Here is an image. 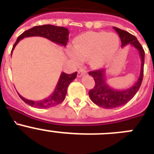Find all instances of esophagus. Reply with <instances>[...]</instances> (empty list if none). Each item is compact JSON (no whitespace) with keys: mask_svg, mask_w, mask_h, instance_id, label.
<instances>
[{"mask_svg":"<svg viewBox=\"0 0 154 154\" xmlns=\"http://www.w3.org/2000/svg\"><path fill=\"white\" fill-rule=\"evenodd\" d=\"M86 73H87V70H86V69H79V72H78V76H79V77H81V76L82 75L86 74Z\"/></svg>","mask_w":154,"mask_h":154,"instance_id":"obj_1","label":"esophagus"}]
</instances>
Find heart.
I'll return each instance as SVG.
<instances>
[{
    "label": "heart",
    "instance_id": "heart-1",
    "mask_svg": "<svg viewBox=\"0 0 154 154\" xmlns=\"http://www.w3.org/2000/svg\"><path fill=\"white\" fill-rule=\"evenodd\" d=\"M119 46V38L114 33L87 32L79 36L69 54L76 63L90 58L96 67H101L116 55Z\"/></svg>",
    "mask_w": 154,
    "mask_h": 154
}]
</instances>
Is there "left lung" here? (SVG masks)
Wrapping results in <instances>:
<instances>
[{
  "label": "left lung",
  "instance_id": "obj_1",
  "mask_svg": "<svg viewBox=\"0 0 154 154\" xmlns=\"http://www.w3.org/2000/svg\"><path fill=\"white\" fill-rule=\"evenodd\" d=\"M119 35L121 39L122 45L124 48L127 45H131L132 46L138 50L141 59L140 75L138 80L132 87L124 90H116L109 86L106 82L105 79L104 69L89 72V75H92L95 80V86L93 89H90L89 92V97L94 103L102 108L112 109L123 106L135 96L137 91L140 87L143 77V66L145 52L140 43L138 42L137 38L134 35L130 34L128 31H123L116 27H113Z\"/></svg>",
  "mask_w": 154,
  "mask_h": 154
}]
</instances>
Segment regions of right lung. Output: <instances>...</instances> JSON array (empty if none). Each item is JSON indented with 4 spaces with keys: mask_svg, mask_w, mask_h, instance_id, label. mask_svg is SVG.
Segmentation results:
<instances>
[{
    "mask_svg": "<svg viewBox=\"0 0 154 154\" xmlns=\"http://www.w3.org/2000/svg\"><path fill=\"white\" fill-rule=\"evenodd\" d=\"M69 30L67 28H64V27H58L55 26V25H51V24H44V25L33 27V28H30V29L23 32L17 38V41L14 43L13 48H12L11 54L14 48H15L17 43L24 38L31 36L44 37L45 38L53 42L54 43H56V44L62 46H65L67 45L68 41H69ZM76 75H77V72L72 73V74H66L65 72H62L59 80L58 82V84L55 87V91L53 92L51 96H49L46 99H42V100H39V101L28 100V99L22 97L19 93L18 95L24 103L31 106L35 107V108L46 109L55 106L60 104L61 103L64 101L66 92H67L68 86L76 78Z\"/></svg>",
    "mask_w": 154,
    "mask_h": 154,
    "instance_id": "1",
    "label": "right lung"
}]
</instances>
